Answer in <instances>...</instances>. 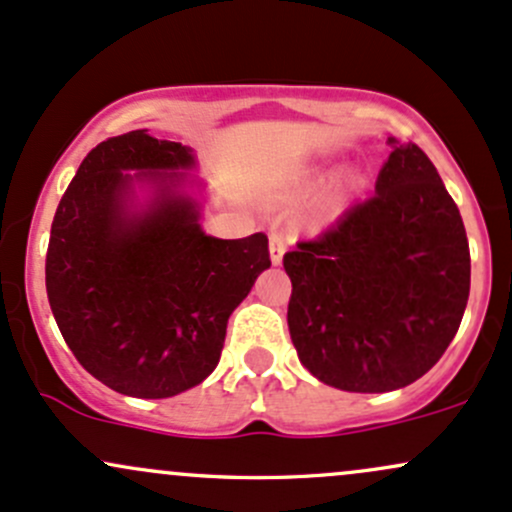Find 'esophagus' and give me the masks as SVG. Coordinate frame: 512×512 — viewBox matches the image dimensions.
Listing matches in <instances>:
<instances>
[{"label": "esophagus", "mask_w": 512, "mask_h": 512, "mask_svg": "<svg viewBox=\"0 0 512 512\" xmlns=\"http://www.w3.org/2000/svg\"><path fill=\"white\" fill-rule=\"evenodd\" d=\"M268 246H271L273 266H280V263H283V254L288 251V241H285L280 234H271V241H268Z\"/></svg>", "instance_id": "1"}]
</instances>
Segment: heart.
Masks as SVG:
<instances>
[{
    "label": "heart",
    "instance_id": "heart-1",
    "mask_svg": "<svg viewBox=\"0 0 512 512\" xmlns=\"http://www.w3.org/2000/svg\"><path fill=\"white\" fill-rule=\"evenodd\" d=\"M327 175H329V170H315L312 180H315V183H320V180L327 178ZM342 205H344V190H339L337 195L332 197V202H329V210L334 212V210H339V207H342Z\"/></svg>",
    "mask_w": 512,
    "mask_h": 512
}]
</instances>
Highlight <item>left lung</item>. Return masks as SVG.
Returning a JSON list of instances; mask_svg holds the SVG:
<instances>
[{
  "instance_id": "8db88e82",
  "label": "left lung",
  "mask_w": 512,
  "mask_h": 512,
  "mask_svg": "<svg viewBox=\"0 0 512 512\" xmlns=\"http://www.w3.org/2000/svg\"><path fill=\"white\" fill-rule=\"evenodd\" d=\"M376 192L283 256L302 366L349 393H388L442 359L464 317L471 256L461 214L420 146L388 139Z\"/></svg>"
}]
</instances>
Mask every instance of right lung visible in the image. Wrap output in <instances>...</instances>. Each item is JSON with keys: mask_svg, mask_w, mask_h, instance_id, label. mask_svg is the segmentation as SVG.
I'll return each instance as SVG.
<instances>
[{"mask_svg": "<svg viewBox=\"0 0 512 512\" xmlns=\"http://www.w3.org/2000/svg\"><path fill=\"white\" fill-rule=\"evenodd\" d=\"M190 148L146 129L92 148L53 217L46 290L87 373L131 398H170L219 364L229 315L271 266L268 236L214 239L178 188ZM124 169H139L131 176ZM134 182L154 188L144 211Z\"/></svg>", "mask_w": 512, "mask_h": 512, "instance_id": "obj_1", "label": "right lung"}]
</instances>
